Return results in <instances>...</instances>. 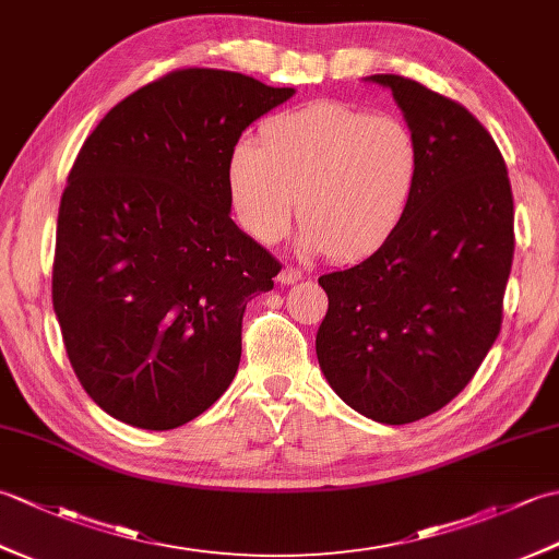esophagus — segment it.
Segmentation results:
<instances>
[{"mask_svg":"<svg viewBox=\"0 0 559 559\" xmlns=\"http://www.w3.org/2000/svg\"><path fill=\"white\" fill-rule=\"evenodd\" d=\"M300 278H302V273H300L298 269H293V266L281 269V273H278V283H281V286H290V283H298Z\"/></svg>","mask_w":559,"mask_h":559,"instance_id":"1","label":"esophagus"}]
</instances>
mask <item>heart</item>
<instances>
[{
    "mask_svg": "<svg viewBox=\"0 0 559 559\" xmlns=\"http://www.w3.org/2000/svg\"><path fill=\"white\" fill-rule=\"evenodd\" d=\"M420 180V148L406 122L336 100L269 117L259 146L240 141L228 194L240 228L271 245L295 204L302 252L355 261L374 254L406 221Z\"/></svg>",
    "mask_w": 559,
    "mask_h": 559,
    "instance_id": "1",
    "label": "heart"
}]
</instances>
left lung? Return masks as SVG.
<instances>
[{"label": "left lung", "instance_id": "1", "mask_svg": "<svg viewBox=\"0 0 559 559\" xmlns=\"http://www.w3.org/2000/svg\"><path fill=\"white\" fill-rule=\"evenodd\" d=\"M365 81L394 96L420 180L382 249L319 276L329 312L317 360L353 411L403 425L447 406L500 334L514 199L500 148L466 108L396 74Z\"/></svg>", "mask_w": 559, "mask_h": 559}]
</instances>
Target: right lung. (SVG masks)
Returning <instances> with one entry per match:
<instances>
[{
    "instance_id": "1",
    "label": "right lung",
    "mask_w": 559,
    "mask_h": 559,
    "mask_svg": "<svg viewBox=\"0 0 559 559\" xmlns=\"http://www.w3.org/2000/svg\"><path fill=\"white\" fill-rule=\"evenodd\" d=\"M293 96L180 69L83 141L59 204L52 305L81 386L112 418L173 430L230 386L245 307L281 266L230 218L228 160Z\"/></svg>"
}]
</instances>
